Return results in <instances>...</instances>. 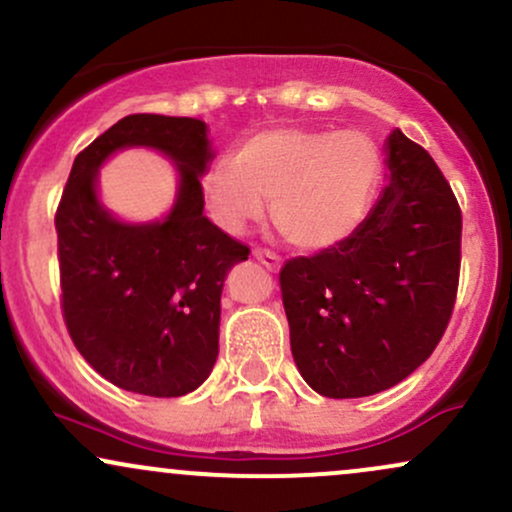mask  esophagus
<instances>
[{"mask_svg":"<svg viewBox=\"0 0 512 512\" xmlns=\"http://www.w3.org/2000/svg\"><path fill=\"white\" fill-rule=\"evenodd\" d=\"M252 257H255V260L260 262V264H264V267H267V269H279V264H281L279 255H276V252H269V250H264V248L252 250Z\"/></svg>","mask_w":512,"mask_h":512,"instance_id":"34e87169","label":"esophagus"}]
</instances>
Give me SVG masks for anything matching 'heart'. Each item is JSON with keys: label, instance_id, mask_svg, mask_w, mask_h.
<instances>
[{"label": "heart", "instance_id": "heart-1", "mask_svg": "<svg viewBox=\"0 0 512 512\" xmlns=\"http://www.w3.org/2000/svg\"><path fill=\"white\" fill-rule=\"evenodd\" d=\"M383 158L356 129L274 127L252 134L202 180L204 204L221 231L243 233L264 202L276 231L303 250H325L354 236L373 209Z\"/></svg>", "mask_w": 512, "mask_h": 512}]
</instances>
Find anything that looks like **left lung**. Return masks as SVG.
Returning a JSON list of instances; mask_svg holds the SVG:
<instances>
[{"label":"left lung","instance_id":"8db88e82","mask_svg":"<svg viewBox=\"0 0 512 512\" xmlns=\"http://www.w3.org/2000/svg\"><path fill=\"white\" fill-rule=\"evenodd\" d=\"M387 185L354 236L281 269L291 354L322 397L390 390L433 354L452 315L462 214L426 149L385 142Z\"/></svg>","mask_w":512,"mask_h":512}]
</instances>
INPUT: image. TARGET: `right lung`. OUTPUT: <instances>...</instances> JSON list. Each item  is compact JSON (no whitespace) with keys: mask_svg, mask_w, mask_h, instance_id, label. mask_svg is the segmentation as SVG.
<instances>
[{"mask_svg":"<svg viewBox=\"0 0 512 512\" xmlns=\"http://www.w3.org/2000/svg\"><path fill=\"white\" fill-rule=\"evenodd\" d=\"M122 148H151L179 173L163 220L122 222L100 202L97 170ZM214 161L207 122L127 115L74 158L55 216L62 310L79 354L108 383L182 397L219 356L221 291L250 250L204 216L202 175Z\"/></svg>","mask_w":512,"mask_h":512,"instance_id":"1","label":"right lung"}]
</instances>
